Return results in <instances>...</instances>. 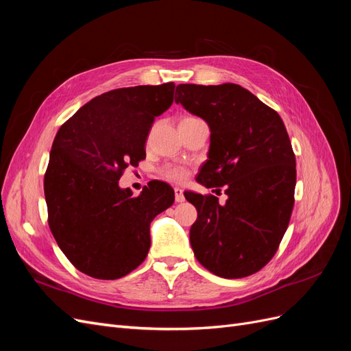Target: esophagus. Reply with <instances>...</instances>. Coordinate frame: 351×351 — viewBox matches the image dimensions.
<instances>
[{
	"label": "esophagus",
	"instance_id": "1",
	"mask_svg": "<svg viewBox=\"0 0 351 351\" xmlns=\"http://www.w3.org/2000/svg\"><path fill=\"white\" fill-rule=\"evenodd\" d=\"M174 195H176V202H178V204H182V202L186 200V199H184L183 190L180 189V187H176V189H174Z\"/></svg>",
	"mask_w": 351,
	"mask_h": 351
}]
</instances>
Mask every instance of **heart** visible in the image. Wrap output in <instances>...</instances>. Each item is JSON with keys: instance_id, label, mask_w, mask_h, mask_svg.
I'll use <instances>...</instances> for the list:
<instances>
[{"instance_id": "heart-1", "label": "heart", "mask_w": 351, "mask_h": 351, "mask_svg": "<svg viewBox=\"0 0 351 351\" xmlns=\"http://www.w3.org/2000/svg\"><path fill=\"white\" fill-rule=\"evenodd\" d=\"M190 119V117H187ZM162 177L169 180V182H184L187 178V169L183 167H165L162 169Z\"/></svg>"}]
</instances>
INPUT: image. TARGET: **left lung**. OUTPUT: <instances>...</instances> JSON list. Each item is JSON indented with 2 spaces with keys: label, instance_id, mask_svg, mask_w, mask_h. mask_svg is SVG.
Masks as SVG:
<instances>
[{
  "label": "left lung",
  "instance_id": "1",
  "mask_svg": "<svg viewBox=\"0 0 351 351\" xmlns=\"http://www.w3.org/2000/svg\"><path fill=\"white\" fill-rule=\"evenodd\" d=\"M176 102L210 129L197 182L226 186L217 196L186 192L197 209L190 228L196 259L222 278L258 272L278 250L294 206L295 156L277 111L240 84H178Z\"/></svg>",
  "mask_w": 351,
  "mask_h": 351
}]
</instances>
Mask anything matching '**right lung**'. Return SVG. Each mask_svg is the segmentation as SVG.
Instances as JSON below:
<instances>
[{"mask_svg": "<svg viewBox=\"0 0 351 351\" xmlns=\"http://www.w3.org/2000/svg\"><path fill=\"white\" fill-rule=\"evenodd\" d=\"M174 88L169 82L105 92L57 132L44 178L48 224L67 259L92 278L117 280L139 267L152 219L174 204L164 182L136 197L119 186L124 169L146 158V137L171 107Z\"/></svg>", "mask_w": 351, "mask_h": 351, "instance_id": "1", "label": "right lung"}]
</instances>
